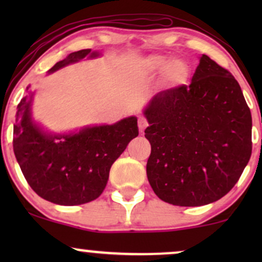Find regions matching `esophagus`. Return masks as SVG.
Segmentation results:
<instances>
[{
  "mask_svg": "<svg viewBox=\"0 0 262 262\" xmlns=\"http://www.w3.org/2000/svg\"><path fill=\"white\" fill-rule=\"evenodd\" d=\"M148 121H146L144 117H139V119H138V127H139V130L140 133H143L144 130H145L146 127H148Z\"/></svg>",
  "mask_w": 262,
  "mask_h": 262,
  "instance_id": "34e87169",
  "label": "esophagus"
}]
</instances>
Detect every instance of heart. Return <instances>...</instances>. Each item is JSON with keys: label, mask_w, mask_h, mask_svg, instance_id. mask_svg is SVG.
<instances>
[{"label": "heart", "mask_w": 262, "mask_h": 262, "mask_svg": "<svg viewBox=\"0 0 262 262\" xmlns=\"http://www.w3.org/2000/svg\"><path fill=\"white\" fill-rule=\"evenodd\" d=\"M146 65L151 73H161L169 86H181L187 82L189 68L185 60L175 58L169 60L165 55H151L146 59Z\"/></svg>", "instance_id": "1"}]
</instances>
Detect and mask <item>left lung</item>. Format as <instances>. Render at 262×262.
Wrapping results in <instances>:
<instances>
[{
    "label": "left lung",
    "instance_id": "8db88e82",
    "mask_svg": "<svg viewBox=\"0 0 262 262\" xmlns=\"http://www.w3.org/2000/svg\"><path fill=\"white\" fill-rule=\"evenodd\" d=\"M146 175L164 202L197 207L225 196L251 156V113L237 81L201 55L191 85L158 92L143 110Z\"/></svg>",
    "mask_w": 262,
    "mask_h": 262
}]
</instances>
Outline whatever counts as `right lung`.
Instances as JSON below:
<instances>
[{
    "label": "right lung",
    "instance_id": "right-lung-1",
    "mask_svg": "<svg viewBox=\"0 0 262 262\" xmlns=\"http://www.w3.org/2000/svg\"><path fill=\"white\" fill-rule=\"evenodd\" d=\"M101 55L91 49L74 52L48 74ZM29 87L17 106L13 125V151L27 182L38 196L59 206H79L98 198L106 188L113 162L139 134L138 118L130 116L114 124L56 133L33 117L35 92Z\"/></svg>",
    "mask_w": 262,
    "mask_h": 262
}]
</instances>
